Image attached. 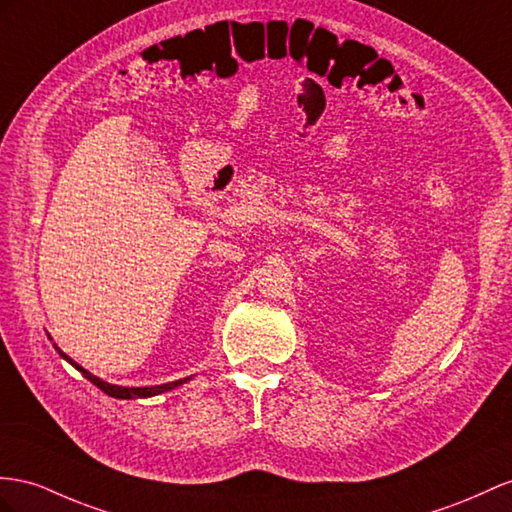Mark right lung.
<instances>
[{"label":"right lung","mask_w":512,"mask_h":512,"mask_svg":"<svg viewBox=\"0 0 512 512\" xmlns=\"http://www.w3.org/2000/svg\"><path fill=\"white\" fill-rule=\"evenodd\" d=\"M60 355L67 359L75 370H80L90 383L93 385H97L101 391H106L108 396H112V398H121V400H129V398H151V396H155V393H164V391H170V389H175V387H179V385H183L186 381H190V378H181V381H175V383H166V385H157V387H119V385H110V383H106V381H101V378H97V376H93L90 374L88 370H84L82 365H77L73 359H69L67 355H64V352L60 350V348H56Z\"/></svg>","instance_id":"add662e5"}]
</instances>
